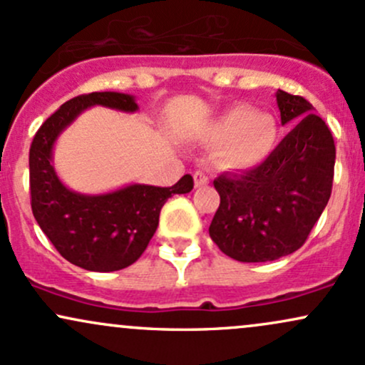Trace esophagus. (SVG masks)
Instances as JSON below:
<instances>
[{"label": "esophagus", "mask_w": 365, "mask_h": 365, "mask_svg": "<svg viewBox=\"0 0 365 365\" xmlns=\"http://www.w3.org/2000/svg\"><path fill=\"white\" fill-rule=\"evenodd\" d=\"M194 183H195L197 188H202L209 183V178L202 173V171H195V173H194Z\"/></svg>", "instance_id": "34e87169"}]
</instances>
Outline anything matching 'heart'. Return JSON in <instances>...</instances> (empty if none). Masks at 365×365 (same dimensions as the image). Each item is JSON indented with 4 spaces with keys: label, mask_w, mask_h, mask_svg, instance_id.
Segmentation results:
<instances>
[{
    "label": "heart",
    "mask_w": 365,
    "mask_h": 365,
    "mask_svg": "<svg viewBox=\"0 0 365 365\" xmlns=\"http://www.w3.org/2000/svg\"><path fill=\"white\" fill-rule=\"evenodd\" d=\"M207 140L223 145L217 159L225 170L245 171L257 168L274 153L279 127L271 115L240 104L212 121Z\"/></svg>",
    "instance_id": "heart-1"
}]
</instances>
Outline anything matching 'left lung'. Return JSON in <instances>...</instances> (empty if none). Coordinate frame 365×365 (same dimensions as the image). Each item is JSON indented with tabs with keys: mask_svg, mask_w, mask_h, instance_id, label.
Instances as JSON below:
<instances>
[{
	"mask_svg": "<svg viewBox=\"0 0 365 365\" xmlns=\"http://www.w3.org/2000/svg\"><path fill=\"white\" fill-rule=\"evenodd\" d=\"M282 123L295 128L257 168L223 173L209 235L220 250L240 262H267L304 245L331 195L334 140L309 101L276 92Z\"/></svg>",
	"mask_w": 365,
	"mask_h": 365,
	"instance_id": "8db88e82",
	"label": "left lung"
}]
</instances>
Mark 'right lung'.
<instances>
[{
    "label": "right lung",
    "instance_id": "right-lung-1",
    "mask_svg": "<svg viewBox=\"0 0 365 365\" xmlns=\"http://www.w3.org/2000/svg\"><path fill=\"white\" fill-rule=\"evenodd\" d=\"M135 113L139 104L132 94L92 92L61 104L37 130L29 153L31 204L37 225L68 262L87 271L110 273L140 257L159 223V212L175 194L194 188L190 175L173 187L130 183L104 194H81L68 188L53 165L58 137L87 108Z\"/></svg>",
    "mask_w": 365,
    "mask_h": 365
}]
</instances>
